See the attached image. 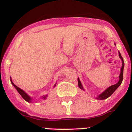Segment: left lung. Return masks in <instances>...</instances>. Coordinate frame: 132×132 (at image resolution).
<instances>
[{
    "label": "left lung",
    "mask_w": 132,
    "mask_h": 132,
    "mask_svg": "<svg viewBox=\"0 0 132 132\" xmlns=\"http://www.w3.org/2000/svg\"><path fill=\"white\" fill-rule=\"evenodd\" d=\"M119 57H120V59L122 60V68H121V72H120V76H119V81L117 83V84H114V85L110 86L109 87H108V88L106 89L105 91L103 92L101 94L99 95V96H97L96 97L97 99L104 100V99H107V98H108L109 97H110V95L112 94L113 92H114L115 90H116V89L119 87L120 85L122 84V81H123V68H124V61H123V57H122V56H121V54H120V52H119ZM78 81L79 87V88L81 89H82V90H84L82 86V84H81V81H79V78L78 79Z\"/></svg>",
    "instance_id": "obj_1"
}]
</instances>
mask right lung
Wrapping results in <instances>:
<instances>
[{
  "mask_svg": "<svg viewBox=\"0 0 132 132\" xmlns=\"http://www.w3.org/2000/svg\"><path fill=\"white\" fill-rule=\"evenodd\" d=\"M10 81H11L12 84V85H13V86H14L15 87V89H16V90H17V91L19 92V93L21 95V96H22V97L23 98V99L25 100V101H26L27 102H31V98H30V97L28 96V95H27V94L25 93V92H24L23 90H22V89H21L20 88H19V87H17V86H16L15 85V84H13V82L12 81V79H10ZM46 97H47V95H45V96H43V99H45Z\"/></svg>",
  "mask_w": 132,
  "mask_h": 132,
  "instance_id": "1",
  "label": "right lung"
}]
</instances>
